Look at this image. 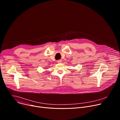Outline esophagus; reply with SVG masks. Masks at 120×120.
<instances>
[{
    "mask_svg": "<svg viewBox=\"0 0 120 120\" xmlns=\"http://www.w3.org/2000/svg\"><path fill=\"white\" fill-rule=\"evenodd\" d=\"M62 62V60H57V62L58 63H61Z\"/></svg>",
    "mask_w": 120,
    "mask_h": 120,
    "instance_id": "obj_1",
    "label": "esophagus"
}]
</instances>
